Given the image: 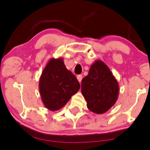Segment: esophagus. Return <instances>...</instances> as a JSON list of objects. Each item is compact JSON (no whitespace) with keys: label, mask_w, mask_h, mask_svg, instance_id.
Masks as SVG:
<instances>
[{"label":"esophagus","mask_w":150,"mask_h":150,"mask_svg":"<svg viewBox=\"0 0 150 150\" xmlns=\"http://www.w3.org/2000/svg\"><path fill=\"white\" fill-rule=\"evenodd\" d=\"M77 79H78V81H79V83H81V81H82V76L78 75L77 76Z\"/></svg>","instance_id":"1"}]
</instances>
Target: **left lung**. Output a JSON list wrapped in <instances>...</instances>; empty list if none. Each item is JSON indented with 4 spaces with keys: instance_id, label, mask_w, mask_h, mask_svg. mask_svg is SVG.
Segmentation results:
<instances>
[{
    "instance_id": "1",
    "label": "left lung",
    "mask_w": 150,
    "mask_h": 150,
    "mask_svg": "<svg viewBox=\"0 0 150 150\" xmlns=\"http://www.w3.org/2000/svg\"><path fill=\"white\" fill-rule=\"evenodd\" d=\"M81 92L91 112L103 114L116 103L119 94L118 83L105 63L96 60L88 75L83 78Z\"/></svg>"
}]
</instances>
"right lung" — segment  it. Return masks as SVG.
<instances>
[{
    "mask_svg": "<svg viewBox=\"0 0 150 150\" xmlns=\"http://www.w3.org/2000/svg\"><path fill=\"white\" fill-rule=\"evenodd\" d=\"M79 89V82L66 68L63 58H51L39 80V92L45 107L50 111L60 110Z\"/></svg>",
    "mask_w": 150,
    "mask_h": 150,
    "instance_id": "right-lung-1",
    "label": "right lung"
}]
</instances>
